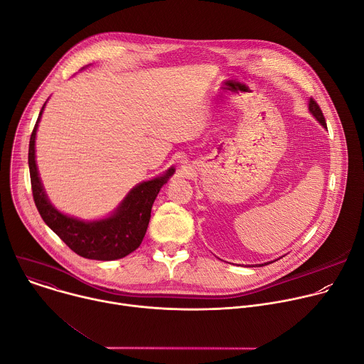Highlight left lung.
Masks as SVG:
<instances>
[{
    "label": "left lung",
    "instance_id": "left-lung-1",
    "mask_svg": "<svg viewBox=\"0 0 364 364\" xmlns=\"http://www.w3.org/2000/svg\"><path fill=\"white\" fill-rule=\"evenodd\" d=\"M308 109H309V112L313 114L314 117H316V119L324 127V128H327V124H326V118H324V115H323V111H321V108L318 107V103L311 97L309 99V102H308ZM268 264H272V262H267V264H262V265H259V267H264V265H268ZM257 267V265H256Z\"/></svg>",
    "mask_w": 364,
    "mask_h": 364
}]
</instances>
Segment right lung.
<instances>
[{"label":"right lung","instance_id":"obj_1","mask_svg":"<svg viewBox=\"0 0 364 364\" xmlns=\"http://www.w3.org/2000/svg\"><path fill=\"white\" fill-rule=\"evenodd\" d=\"M44 107L46 103L40 111L28 145L33 198L41 219L79 256L95 261H115L129 255L141 245L149 223L154 200L174 174V167L168 168L161 177L135 186L107 219L85 222L63 215L47 198L36 166V132Z\"/></svg>","mask_w":364,"mask_h":364}]
</instances>
